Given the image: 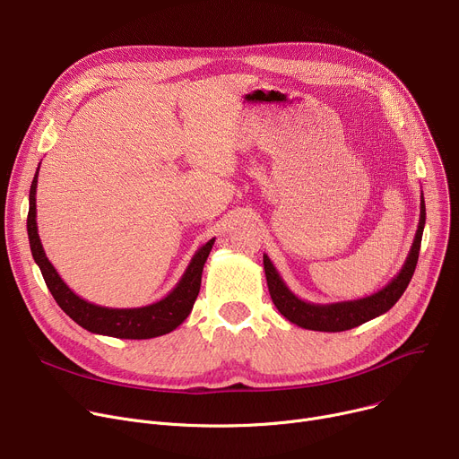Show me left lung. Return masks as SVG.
<instances>
[{"instance_id": "left-lung-1", "label": "left lung", "mask_w": 459, "mask_h": 459, "mask_svg": "<svg viewBox=\"0 0 459 459\" xmlns=\"http://www.w3.org/2000/svg\"><path fill=\"white\" fill-rule=\"evenodd\" d=\"M426 221V208H424V197L420 199V218L419 227L415 232L413 246L410 249V255L401 269V273L378 293L358 299V300H347V302H333V304H314L299 299L295 293L290 291V288L281 279L279 271L274 269L267 255H264V269L269 295L274 302L277 310L293 325H299L308 330H319V332H343L354 326H359L361 323H368L382 314H385L393 304L403 297L406 291L413 271L419 260V249L420 239Z\"/></svg>"}]
</instances>
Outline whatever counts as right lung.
Masks as SVG:
<instances>
[{"mask_svg": "<svg viewBox=\"0 0 459 459\" xmlns=\"http://www.w3.org/2000/svg\"><path fill=\"white\" fill-rule=\"evenodd\" d=\"M37 182H39V169L35 173L33 185H30V190H29V213H27L29 246L35 262L42 271V277L46 281L48 290L51 291L58 307L66 312V316H70L77 325H81L88 332L110 335V338H119V340L159 338V335H164L175 330L190 316L194 302L201 290L203 265L212 251V246L213 241H216V238L206 241L204 246L194 255L190 265L186 267L185 274H182L178 284L162 300L152 302L149 307H142V308L98 307V304H91L81 299L79 295H75L65 284V281L58 277L56 269L51 265V262L48 260L42 249L39 227H37Z\"/></svg>", "mask_w": 459, "mask_h": 459, "instance_id": "1", "label": "right lung"}]
</instances>
